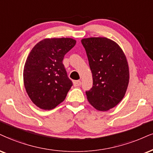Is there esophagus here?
Returning <instances> with one entry per match:
<instances>
[{"instance_id":"1","label":"esophagus","mask_w":153,"mask_h":153,"mask_svg":"<svg viewBox=\"0 0 153 153\" xmlns=\"http://www.w3.org/2000/svg\"><path fill=\"white\" fill-rule=\"evenodd\" d=\"M81 84H82V82H81V81L79 80L74 81V86L75 87H76V86H79Z\"/></svg>"}]
</instances>
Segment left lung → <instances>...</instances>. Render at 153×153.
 <instances>
[{"instance_id": "1", "label": "left lung", "mask_w": 153, "mask_h": 153, "mask_svg": "<svg viewBox=\"0 0 153 153\" xmlns=\"http://www.w3.org/2000/svg\"><path fill=\"white\" fill-rule=\"evenodd\" d=\"M93 76V86L86 91L87 99L97 110L114 108L125 96L129 69L123 52L116 42L105 37L83 39Z\"/></svg>"}]
</instances>
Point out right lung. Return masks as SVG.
Wrapping results in <instances>:
<instances>
[{
	"mask_svg": "<svg viewBox=\"0 0 153 153\" xmlns=\"http://www.w3.org/2000/svg\"><path fill=\"white\" fill-rule=\"evenodd\" d=\"M75 44L71 38L45 39L28 55L23 71L25 87L39 108L50 110L65 99L73 83L62 61Z\"/></svg>",
	"mask_w": 153,
	"mask_h": 153,
	"instance_id": "1",
	"label": "right lung"
}]
</instances>
